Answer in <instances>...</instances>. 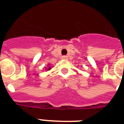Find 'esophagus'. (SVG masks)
Listing matches in <instances>:
<instances>
[{
	"label": "esophagus",
	"mask_w": 124,
	"mask_h": 124,
	"mask_svg": "<svg viewBox=\"0 0 124 124\" xmlns=\"http://www.w3.org/2000/svg\"><path fill=\"white\" fill-rule=\"evenodd\" d=\"M62 59L67 60L68 59V57L66 56H62Z\"/></svg>",
	"instance_id": "esophagus-1"
}]
</instances>
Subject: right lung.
Returning a JSON list of instances; mask_svg holds the SVG:
<instances>
[{
	"instance_id": "right-lung-1",
	"label": "right lung",
	"mask_w": 124,
	"mask_h": 124,
	"mask_svg": "<svg viewBox=\"0 0 124 124\" xmlns=\"http://www.w3.org/2000/svg\"><path fill=\"white\" fill-rule=\"evenodd\" d=\"M47 69H48V70H50V69H51V67H48V68H47Z\"/></svg>"
}]
</instances>
